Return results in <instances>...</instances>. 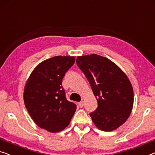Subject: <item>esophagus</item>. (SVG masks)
Segmentation results:
<instances>
[{
  "mask_svg": "<svg viewBox=\"0 0 155 155\" xmlns=\"http://www.w3.org/2000/svg\"><path fill=\"white\" fill-rule=\"evenodd\" d=\"M78 107L80 108H82L84 107V101H80V102L78 103Z\"/></svg>",
  "mask_w": 155,
  "mask_h": 155,
  "instance_id": "1",
  "label": "esophagus"
}]
</instances>
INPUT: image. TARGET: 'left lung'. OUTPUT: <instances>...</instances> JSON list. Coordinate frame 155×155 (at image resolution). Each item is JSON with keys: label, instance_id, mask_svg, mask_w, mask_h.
<instances>
[{"label": "left lung", "instance_id": "left-lung-1", "mask_svg": "<svg viewBox=\"0 0 155 155\" xmlns=\"http://www.w3.org/2000/svg\"><path fill=\"white\" fill-rule=\"evenodd\" d=\"M77 64L97 101V108L90 114L94 125L105 131L118 128L128 119L134 104L127 76L109 59L97 54L78 56Z\"/></svg>", "mask_w": 155, "mask_h": 155}]
</instances>
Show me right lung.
<instances>
[{
    "instance_id": "add662e5",
    "label": "right lung",
    "mask_w": 155,
    "mask_h": 155,
    "mask_svg": "<svg viewBox=\"0 0 155 155\" xmlns=\"http://www.w3.org/2000/svg\"><path fill=\"white\" fill-rule=\"evenodd\" d=\"M74 56H54L40 63L25 85L24 104L40 128L58 132L69 125L77 106L66 99L62 81Z\"/></svg>"
}]
</instances>
